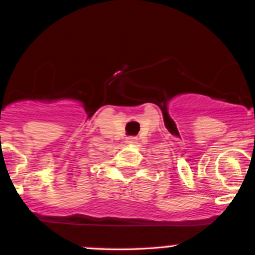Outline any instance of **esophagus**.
Wrapping results in <instances>:
<instances>
[{
	"instance_id": "esophagus-1",
	"label": "esophagus",
	"mask_w": 255,
	"mask_h": 255,
	"mask_svg": "<svg viewBox=\"0 0 255 255\" xmlns=\"http://www.w3.org/2000/svg\"><path fill=\"white\" fill-rule=\"evenodd\" d=\"M125 142H128V144H137V137H135V136L126 137Z\"/></svg>"
}]
</instances>
